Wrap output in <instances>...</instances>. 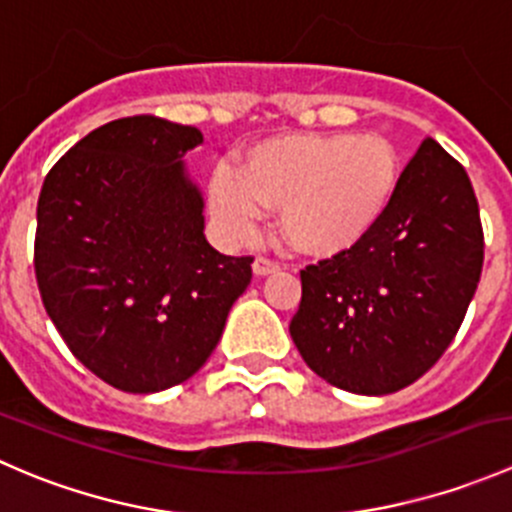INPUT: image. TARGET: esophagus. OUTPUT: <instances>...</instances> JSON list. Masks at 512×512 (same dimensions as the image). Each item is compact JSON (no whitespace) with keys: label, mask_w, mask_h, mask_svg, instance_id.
I'll return each mask as SVG.
<instances>
[{"label":"esophagus","mask_w":512,"mask_h":512,"mask_svg":"<svg viewBox=\"0 0 512 512\" xmlns=\"http://www.w3.org/2000/svg\"><path fill=\"white\" fill-rule=\"evenodd\" d=\"M280 270V265H277L275 260H270V257H257L255 262H252V272H255L257 277H265V275H272V272Z\"/></svg>","instance_id":"34e87169"}]
</instances>
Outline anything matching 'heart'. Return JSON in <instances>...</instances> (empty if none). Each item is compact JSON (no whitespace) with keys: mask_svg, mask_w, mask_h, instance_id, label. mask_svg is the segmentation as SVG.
Wrapping results in <instances>:
<instances>
[{"mask_svg":"<svg viewBox=\"0 0 512 512\" xmlns=\"http://www.w3.org/2000/svg\"><path fill=\"white\" fill-rule=\"evenodd\" d=\"M396 185L399 156L376 133H285L247 148L240 170L215 165L208 205L225 240H250L265 210H277L292 250L334 257L369 237Z\"/></svg>","mask_w":512,"mask_h":512,"instance_id":"b5f03b06","label":"heart"}]
</instances>
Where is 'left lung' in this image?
I'll return each mask as SVG.
<instances>
[{
  "instance_id": "left-lung-1",
  "label": "left lung",
  "mask_w": 512,
  "mask_h": 512,
  "mask_svg": "<svg viewBox=\"0 0 512 512\" xmlns=\"http://www.w3.org/2000/svg\"><path fill=\"white\" fill-rule=\"evenodd\" d=\"M483 247L466 168L426 138L369 237L299 272L294 347L314 374L352 394L384 396L414 384L456 337Z\"/></svg>"
}]
</instances>
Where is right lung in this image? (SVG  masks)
<instances>
[{"label": "right lung", "mask_w": 512, "mask_h": 512, "mask_svg": "<svg viewBox=\"0 0 512 512\" xmlns=\"http://www.w3.org/2000/svg\"><path fill=\"white\" fill-rule=\"evenodd\" d=\"M203 133L118 118L56 160L36 205L41 302L71 354L128 394L183 384L223 337L252 257L205 240L203 195L183 156Z\"/></svg>", "instance_id": "add662e5"}]
</instances>
